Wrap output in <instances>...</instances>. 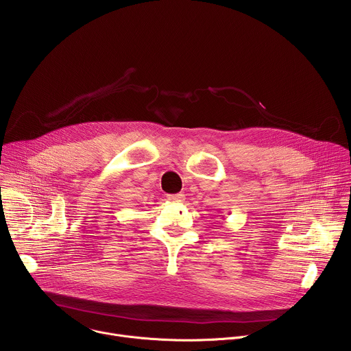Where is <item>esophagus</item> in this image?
<instances>
[{
  "instance_id": "obj_1",
  "label": "esophagus",
  "mask_w": 351,
  "mask_h": 351,
  "mask_svg": "<svg viewBox=\"0 0 351 351\" xmlns=\"http://www.w3.org/2000/svg\"><path fill=\"white\" fill-rule=\"evenodd\" d=\"M168 199L172 203H182V202H184V195L183 194H169Z\"/></svg>"
}]
</instances>
